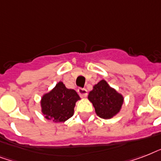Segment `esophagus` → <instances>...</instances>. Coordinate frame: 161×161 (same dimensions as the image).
Returning <instances> with one entry per match:
<instances>
[{
	"instance_id": "esophagus-1",
	"label": "esophagus",
	"mask_w": 161,
	"mask_h": 161,
	"mask_svg": "<svg viewBox=\"0 0 161 161\" xmlns=\"http://www.w3.org/2000/svg\"><path fill=\"white\" fill-rule=\"evenodd\" d=\"M78 94L81 96V97H86L87 94H88V91L85 88H78Z\"/></svg>"
}]
</instances>
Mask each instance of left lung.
I'll use <instances>...</instances> for the list:
<instances>
[{
	"mask_svg": "<svg viewBox=\"0 0 161 161\" xmlns=\"http://www.w3.org/2000/svg\"><path fill=\"white\" fill-rule=\"evenodd\" d=\"M88 98L93 103L97 115L104 119H111L117 114L124 103V97L103 79L93 86Z\"/></svg>",
	"mask_w": 161,
	"mask_h": 161,
	"instance_id": "1",
	"label": "left lung"
}]
</instances>
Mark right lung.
Listing matches in <instances>:
<instances>
[{"mask_svg":"<svg viewBox=\"0 0 161 161\" xmlns=\"http://www.w3.org/2000/svg\"><path fill=\"white\" fill-rule=\"evenodd\" d=\"M80 99L75 90L68 89L59 82L53 89L45 93L41 100L42 113L47 119L65 122L73 115L76 102Z\"/></svg>","mask_w":161,"mask_h":161,"instance_id":"right-lung-1","label":"right lung"}]
</instances>
